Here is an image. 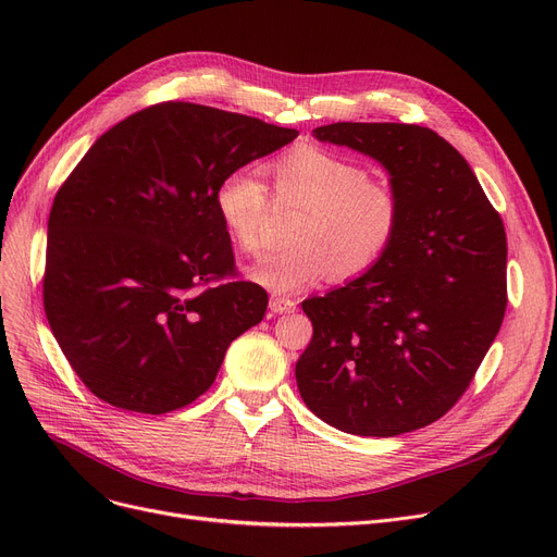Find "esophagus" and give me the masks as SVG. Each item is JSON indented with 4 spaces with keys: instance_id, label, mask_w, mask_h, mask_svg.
Returning a JSON list of instances; mask_svg holds the SVG:
<instances>
[{
    "instance_id": "esophagus-1",
    "label": "esophagus",
    "mask_w": 557,
    "mask_h": 557,
    "mask_svg": "<svg viewBox=\"0 0 557 557\" xmlns=\"http://www.w3.org/2000/svg\"><path fill=\"white\" fill-rule=\"evenodd\" d=\"M271 311L273 313H290V311H296V300H290V298H286V296H271Z\"/></svg>"
}]
</instances>
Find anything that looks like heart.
<instances>
[{"label": "heart", "mask_w": 557, "mask_h": 557, "mask_svg": "<svg viewBox=\"0 0 557 557\" xmlns=\"http://www.w3.org/2000/svg\"><path fill=\"white\" fill-rule=\"evenodd\" d=\"M273 194L298 205L290 230L294 246L259 255L250 280L277 294L307 288L325 277L349 282L372 271L395 244L404 205L399 191L370 178V171L345 156L302 144L269 164ZM216 216L232 244L255 252L271 210L261 175L242 166L223 175L214 194Z\"/></svg>", "instance_id": "obj_1"}]
</instances>
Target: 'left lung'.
I'll return each mask as SVG.
<instances>
[{"instance_id": "left-lung-1", "label": "left lung", "mask_w": 557, "mask_h": 557, "mask_svg": "<svg viewBox=\"0 0 557 557\" xmlns=\"http://www.w3.org/2000/svg\"><path fill=\"white\" fill-rule=\"evenodd\" d=\"M382 162L404 219L372 271L302 302L313 336L296 363L320 420L391 437L441 420L470 388L508 305L506 227L454 146L418 124L313 131Z\"/></svg>"}]
</instances>
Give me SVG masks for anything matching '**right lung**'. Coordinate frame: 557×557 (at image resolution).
Instances as JSON below:
<instances>
[{
  "label": "right lung",
  "mask_w": 557,
  "mask_h": 557,
  "mask_svg": "<svg viewBox=\"0 0 557 557\" xmlns=\"http://www.w3.org/2000/svg\"><path fill=\"white\" fill-rule=\"evenodd\" d=\"M298 131L187 101L103 133L49 212L42 302L76 376L110 406L162 416L198 399L227 345L267 313L216 208L223 175Z\"/></svg>",
  "instance_id": "right-lung-1"
}]
</instances>
